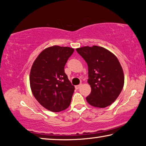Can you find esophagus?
I'll use <instances>...</instances> for the list:
<instances>
[{
  "mask_svg": "<svg viewBox=\"0 0 146 146\" xmlns=\"http://www.w3.org/2000/svg\"><path fill=\"white\" fill-rule=\"evenodd\" d=\"M81 86H82V84H79V85H77V86H75V88L76 89V90H78V89L80 88L81 87Z\"/></svg>",
  "mask_w": 146,
  "mask_h": 146,
  "instance_id": "1",
  "label": "esophagus"
}]
</instances>
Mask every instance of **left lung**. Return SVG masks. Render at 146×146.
I'll return each instance as SVG.
<instances>
[{"label": "left lung", "mask_w": 146, "mask_h": 146, "mask_svg": "<svg viewBox=\"0 0 146 146\" xmlns=\"http://www.w3.org/2000/svg\"><path fill=\"white\" fill-rule=\"evenodd\" d=\"M88 66V80L91 91L86 97L91 106L104 108L115 102L124 84L122 66L114 54L98 46L76 48Z\"/></svg>", "instance_id": "1"}]
</instances>
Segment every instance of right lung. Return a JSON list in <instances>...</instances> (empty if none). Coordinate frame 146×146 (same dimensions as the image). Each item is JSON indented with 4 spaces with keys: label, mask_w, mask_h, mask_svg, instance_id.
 <instances>
[{
    "label": "right lung",
    "mask_w": 146,
    "mask_h": 146,
    "mask_svg": "<svg viewBox=\"0 0 146 146\" xmlns=\"http://www.w3.org/2000/svg\"><path fill=\"white\" fill-rule=\"evenodd\" d=\"M73 51L70 47H49L32 65L29 75L32 93L41 106L52 112L65 110L70 105L75 87L64 72V66Z\"/></svg>",
    "instance_id": "1"
}]
</instances>
